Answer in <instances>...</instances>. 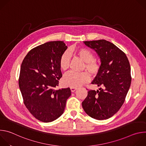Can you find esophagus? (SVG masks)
Instances as JSON below:
<instances>
[{
    "label": "esophagus",
    "instance_id": "esophagus-1",
    "mask_svg": "<svg viewBox=\"0 0 146 146\" xmlns=\"http://www.w3.org/2000/svg\"><path fill=\"white\" fill-rule=\"evenodd\" d=\"M70 90H71V91L73 92L77 90V88H76V87H70Z\"/></svg>",
    "mask_w": 146,
    "mask_h": 146
}]
</instances>
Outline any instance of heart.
Here are the masks:
<instances>
[{"instance_id":"1","label":"heart","mask_w":146,"mask_h":146,"mask_svg":"<svg viewBox=\"0 0 146 146\" xmlns=\"http://www.w3.org/2000/svg\"><path fill=\"white\" fill-rule=\"evenodd\" d=\"M77 55L83 61L85 62L84 69L92 76L96 75L100 69L98 62L94 59V54L90 50L86 48H78L76 51ZM71 55L69 51L65 52L62 55L59 60L60 69L66 72L70 68ZM90 80V76L87 72L76 73L70 72L66 74L63 79L64 84L71 87H77L86 84Z\"/></svg>"}]
</instances>
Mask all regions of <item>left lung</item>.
<instances>
[{
    "label": "left lung",
    "mask_w": 146,
    "mask_h": 146,
    "mask_svg": "<svg viewBox=\"0 0 146 146\" xmlns=\"http://www.w3.org/2000/svg\"><path fill=\"white\" fill-rule=\"evenodd\" d=\"M84 43L100 58L99 71L91 83L101 88L90 90L82 106L91 117L106 119L119 110L125 99L131 83L129 62L125 54L109 41H86Z\"/></svg>",
    "instance_id": "8db88e82"
}]
</instances>
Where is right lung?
Segmentation results:
<instances>
[{"label": "right lung", "mask_w": 146, "mask_h": 146, "mask_svg": "<svg viewBox=\"0 0 146 146\" xmlns=\"http://www.w3.org/2000/svg\"><path fill=\"white\" fill-rule=\"evenodd\" d=\"M68 47L62 41L40 45L26 55L21 66L19 87L25 106L37 119L52 122L64 113L69 88L55 90L62 77L59 60Z\"/></svg>", "instance_id": "right-lung-1"}]
</instances>
